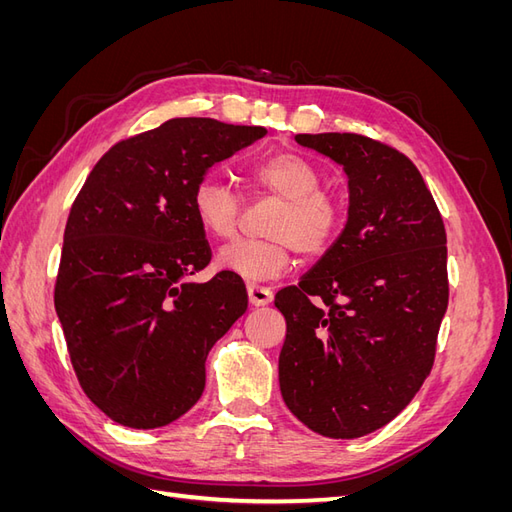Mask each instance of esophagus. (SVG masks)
Here are the masks:
<instances>
[{
	"label": "esophagus",
	"instance_id": "34e87169",
	"mask_svg": "<svg viewBox=\"0 0 512 512\" xmlns=\"http://www.w3.org/2000/svg\"><path fill=\"white\" fill-rule=\"evenodd\" d=\"M247 299L254 307H262V305H269L273 301V292L265 286H258V284H250L247 286Z\"/></svg>",
	"mask_w": 512,
	"mask_h": 512
}]
</instances>
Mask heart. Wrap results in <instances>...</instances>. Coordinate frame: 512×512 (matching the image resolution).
<instances>
[{
    "label": "heart",
    "instance_id": "b5f03b06",
    "mask_svg": "<svg viewBox=\"0 0 512 512\" xmlns=\"http://www.w3.org/2000/svg\"><path fill=\"white\" fill-rule=\"evenodd\" d=\"M247 185L256 194H271L284 203L267 228L271 239H239L218 252V267L247 282L271 280L284 273L297 250L305 258H318L331 250L346 220L337 194L320 188L318 166L297 151H277L247 168ZM243 203L228 183L203 177L192 190V211L209 237L226 241L235 237Z\"/></svg>",
    "mask_w": 512,
    "mask_h": 512
}]
</instances>
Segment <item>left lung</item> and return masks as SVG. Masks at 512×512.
<instances>
[{
	"label": "left lung",
	"instance_id": "obj_1",
	"mask_svg": "<svg viewBox=\"0 0 512 512\" xmlns=\"http://www.w3.org/2000/svg\"><path fill=\"white\" fill-rule=\"evenodd\" d=\"M344 166L348 222L299 286L275 294L286 318L280 389L324 438L391 423L433 367L448 305L446 230L418 168L361 134H297Z\"/></svg>",
	"mask_w": 512,
	"mask_h": 512
}]
</instances>
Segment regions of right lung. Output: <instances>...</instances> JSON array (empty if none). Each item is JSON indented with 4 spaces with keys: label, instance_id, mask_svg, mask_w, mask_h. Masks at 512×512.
<instances>
[{
    "label": "right lung",
    "instance_id": "right-lung-1",
    "mask_svg": "<svg viewBox=\"0 0 512 512\" xmlns=\"http://www.w3.org/2000/svg\"><path fill=\"white\" fill-rule=\"evenodd\" d=\"M265 134L168 119L108 149L76 196L55 309L76 378L115 423L164 427L203 395L207 354L245 314L247 292L228 271L190 282L211 260L192 190L215 162Z\"/></svg>",
    "mask_w": 512,
    "mask_h": 512
}]
</instances>
